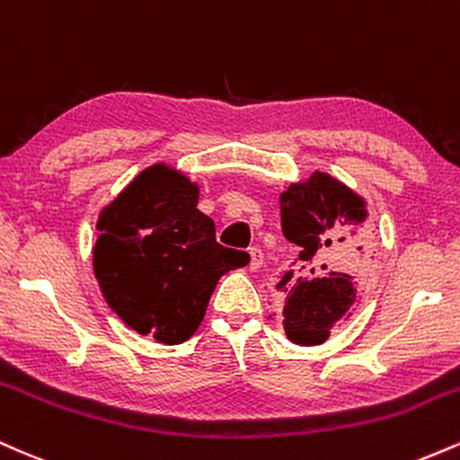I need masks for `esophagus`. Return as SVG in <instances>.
<instances>
[{"label": "esophagus", "instance_id": "obj_1", "mask_svg": "<svg viewBox=\"0 0 460 460\" xmlns=\"http://www.w3.org/2000/svg\"><path fill=\"white\" fill-rule=\"evenodd\" d=\"M262 267V252L258 247L250 250V271H258Z\"/></svg>", "mask_w": 460, "mask_h": 460}]
</instances>
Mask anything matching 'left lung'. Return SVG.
<instances>
[{
	"label": "left lung",
	"mask_w": 460,
	"mask_h": 460,
	"mask_svg": "<svg viewBox=\"0 0 460 460\" xmlns=\"http://www.w3.org/2000/svg\"><path fill=\"white\" fill-rule=\"evenodd\" d=\"M279 215L284 236L299 245L295 269L275 284L286 296L284 332L295 344H323L358 301L370 262L359 236L366 199L327 172H312L279 193Z\"/></svg>",
	"instance_id": "1"
}]
</instances>
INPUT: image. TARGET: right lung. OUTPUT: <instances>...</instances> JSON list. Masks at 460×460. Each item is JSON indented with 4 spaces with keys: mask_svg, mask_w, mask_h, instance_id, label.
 I'll return each mask as SVG.
<instances>
[{
    "mask_svg": "<svg viewBox=\"0 0 460 460\" xmlns=\"http://www.w3.org/2000/svg\"><path fill=\"white\" fill-rule=\"evenodd\" d=\"M199 187L155 164L101 210L92 264L107 305L142 336L181 344L196 333L224 273L245 267V252L215 241L198 210Z\"/></svg>",
    "mask_w": 460,
    "mask_h": 460,
    "instance_id": "right-lung-1",
    "label": "right lung"
}]
</instances>
